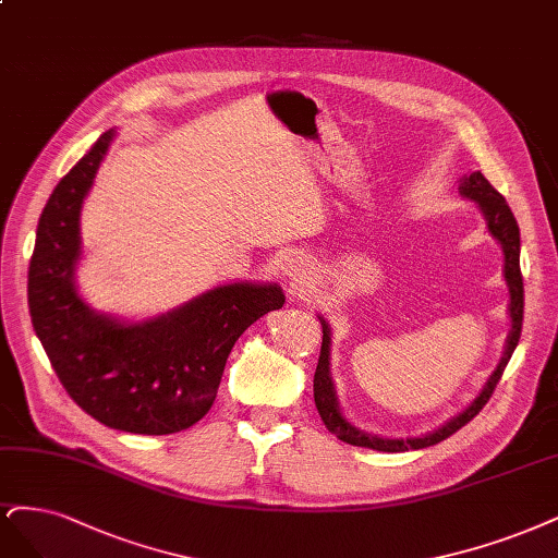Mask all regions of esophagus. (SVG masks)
Returning <instances> with one entry per match:
<instances>
[{"mask_svg": "<svg viewBox=\"0 0 558 558\" xmlns=\"http://www.w3.org/2000/svg\"><path fill=\"white\" fill-rule=\"evenodd\" d=\"M283 275L291 281V286L295 288H304L306 279H310V267H306L302 260L298 258H288L283 265Z\"/></svg>", "mask_w": 558, "mask_h": 558, "instance_id": "1", "label": "esophagus"}]
</instances>
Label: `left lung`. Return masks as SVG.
<instances>
[{
	"mask_svg": "<svg viewBox=\"0 0 558 558\" xmlns=\"http://www.w3.org/2000/svg\"><path fill=\"white\" fill-rule=\"evenodd\" d=\"M462 194L466 198H473L480 207H483V213L487 217V226L492 230V235L504 244V254H506V281L510 286V318H512V330L508 337V349L506 355L498 364L496 372L492 374V378L487 380V386L483 390L471 407L459 413L454 420H450L448 425H444L440 429H436L434 434H427L422 438H407V440H399V438H378V436H369L364 434L355 427H351L349 422H345L337 409V401H335V392H332V380L328 374L330 367V330L325 320L323 325V345H320V357H318V367L314 374V401H316V409L318 415L323 420V425L328 427L330 434H335L343 444H351V446H360V448H372V450H380V452H403V450H420V448H429L440 444V440H446L448 436H452L454 432L462 429L464 425L485 409V403L492 399L498 380H501L508 362L517 349V343H520L522 337V320H524V279H522V270H520V226L514 221V215L510 213V207L506 203V198L498 194V191L489 184V180L483 175V172L475 170L471 175L464 180L462 184Z\"/></svg>",
	"mask_w": 558,
	"mask_h": 558,
	"instance_id": "8db88e82",
	"label": "left lung"
}]
</instances>
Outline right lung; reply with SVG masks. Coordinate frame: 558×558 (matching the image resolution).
Returning a JSON list of instances; mask_svg holds the SVG:
<instances>
[{
	"label": "right lung",
	"mask_w": 558,
	"mask_h": 558,
	"mask_svg": "<svg viewBox=\"0 0 558 558\" xmlns=\"http://www.w3.org/2000/svg\"><path fill=\"white\" fill-rule=\"evenodd\" d=\"M112 133L94 143L50 194L36 228L27 302L36 337L69 397L101 425L147 436L189 429L215 403L240 335L281 310L279 286L215 288L141 325L96 316L73 288L81 205Z\"/></svg>",
	"instance_id": "obj_1"
}]
</instances>
